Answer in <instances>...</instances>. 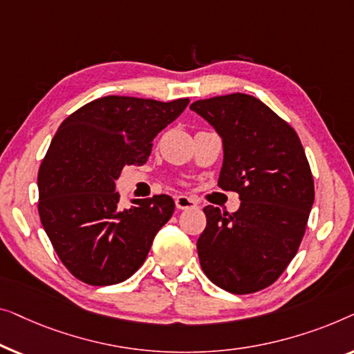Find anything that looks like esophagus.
Instances as JSON below:
<instances>
[{
	"label": "esophagus",
	"mask_w": 354,
	"mask_h": 354,
	"mask_svg": "<svg viewBox=\"0 0 354 354\" xmlns=\"http://www.w3.org/2000/svg\"><path fill=\"white\" fill-rule=\"evenodd\" d=\"M175 203H176V208L179 210H187V208H197V201L192 197H187V196H178L175 198Z\"/></svg>",
	"instance_id": "esophagus-1"
}]
</instances>
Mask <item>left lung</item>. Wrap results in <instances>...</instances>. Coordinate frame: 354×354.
I'll return each mask as SVG.
<instances>
[{
	"label": "left lung",
	"instance_id": "left-lung-1",
	"mask_svg": "<svg viewBox=\"0 0 354 354\" xmlns=\"http://www.w3.org/2000/svg\"><path fill=\"white\" fill-rule=\"evenodd\" d=\"M191 111L221 136L225 157L218 186L241 198L234 213L203 208L201 266L226 292H258L286 271L305 236L315 202L305 149L295 129L248 94L201 99Z\"/></svg>",
	"mask_w": 354,
	"mask_h": 354
}]
</instances>
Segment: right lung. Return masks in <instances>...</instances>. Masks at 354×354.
I'll list each match as a JSON object with an SVG mask.
<instances>
[{
	"mask_svg": "<svg viewBox=\"0 0 354 354\" xmlns=\"http://www.w3.org/2000/svg\"><path fill=\"white\" fill-rule=\"evenodd\" d=\"M187 104V97H99L68 115L54 134L38 171V213L57 257L80 281L112 286L146 260L175 202L160 194L122 210L115 179L123 167L147 162L153 138Z\"/></svg>",
	"mask_w": 354,
	"mask_h": 354,
	"instance_id": "right-lung-1",
	"label": "right lung"
}]
</instances>
